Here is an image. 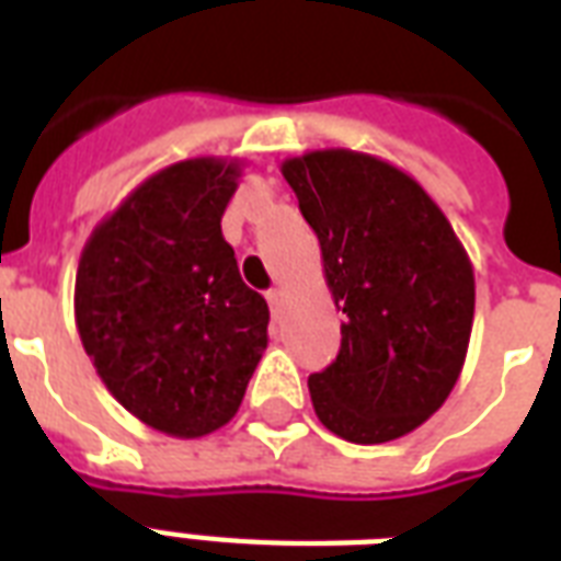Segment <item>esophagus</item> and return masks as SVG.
<instances>
[{"instance_id": "1", "label": "esophagus", "mask_w": 561, "mask_h": 561, "mask_svg": "<svg viewBox=\"0 0 561 561\" xmlns=\"http://www.w3.org/2000/svg\"><path fill=\"white\" fill-rule=\"evenodd\" d=\"M267 306H271V314L279 320L282 311H285V294H282L279 288L267 290Z\"/></svg>"}]
</instances>
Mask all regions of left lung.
<instances>
[{
  "label": "left lung",
  "mask_w": 561,
  "mask_h": 561,
  "mask_svg": "<svg viewBox=\"0 0 561 561\" xmlns=\"http://www.w3.org/2000/svg\"><path fill=\"white\" fill-rule=\"evenodd\" d=\"M323 253L341 323L332 367L308 378L317 419L346 443L416 431L451 396L474 323V267L408 171L323 148L282 162Z\"/></svg>",
  "instance_id": "1"
}]
</instances>
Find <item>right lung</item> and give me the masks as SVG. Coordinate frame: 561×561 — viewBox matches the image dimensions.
<instances>
[{"instance_id":"1","label":"right lung","mask_w":561,"mask_h":561,"mask_svg":"<svg viewBox=\"0 0 561 561\" xmlns=\"http://www.w3.org/2000/svg\"><path fill=\"white\" fill-rule=\"evenodd\" d=\"M241 169L227 157L160 169L99 220L75 273V325L99 378L178 439L227 425L267 350V302L220 232Z\"/></svg>"}]
</instances>
